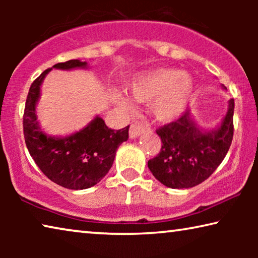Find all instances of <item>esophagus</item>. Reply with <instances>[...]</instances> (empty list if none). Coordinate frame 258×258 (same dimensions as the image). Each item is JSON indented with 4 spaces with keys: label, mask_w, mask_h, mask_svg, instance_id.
Listing matches in <instances>:
<instances>
[{
    "label": "esophagus",
    "mask_w": 258,
    "mask_h": 258,
    "mask_svg": "<svg viewBox=\"0 0 258 258\" xmlns=\"http://www.w3.org/2000/svg\"><path fill=\"white\" fill-rule=\"evenodd\" d=\"M143 132H145V128H143V126L141 124L133 123L130 127V138L131 139L138 138L139 135H141Z\"/></svg>",
    "instance_id": "obj_1"
}]
</instances>
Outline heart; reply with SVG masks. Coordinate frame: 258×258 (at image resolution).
<instances>
[{
	"mask_svg": "<svg viewBox=\"0 0 258 258\" xmlns=\"http://www.w3.org/2000/svg\"><path fill=\"white\" fill-rule=\"evenodd\" d=\"M127 90L135 101H151L150 109L154 116L168 123L185 110L194 95L195 85L186 73L175 69H156L135 76ZM113 100L121 108H132V103L121 94H113Z\"/></svg>",
	"mask_w": 258,
	"mask_h": 258,
	"instance_id": "heart-1",
	"label": "heart"
}]
</instances>
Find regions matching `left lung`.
<instances>
[{"mask_svg":"<svg viewBox=\"0 0 258 258\" xmlns=\"http://www.w3.org/2000/svg\"><path fill=\"white\" fill-rule=\"evenodd\" d=\"M234 100L230 99L226 115L218 127L203 131L191 118L190 110L156 131L161 149L148 167L157 180L172 189L200 184L223 161L233 139Z\"/></svg>","mask_w":258,"mask_h":258,"instance_id":"1","label":"left lung"}]
</instances>
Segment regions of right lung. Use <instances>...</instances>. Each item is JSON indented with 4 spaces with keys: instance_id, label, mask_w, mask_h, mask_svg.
Masks as SVG:
<instances>
[{
    "instance_id": "1",
    "label": "right lung",
    "mask_w": 258,
    "mask_h": 258,
    "mask_svg": "<svg viewBox=\"0 0 258 258\" xmlns=\"http://www.w3.org/2000/svg\"><path fill=\"white\" fill-rule=\"evenodd\" d=\"M52 68L71 71L87 68V63L76 59ZM52 68L30 85L23 118L26 146L38 168L52 182L71 190L87 189L101 181L111 168L117 148L127 141L130 125L113 131L97 116L84 128L67 137H51L43 132L37 121L36 103L43 80Z\"/></svg>"
}]
</instances>
